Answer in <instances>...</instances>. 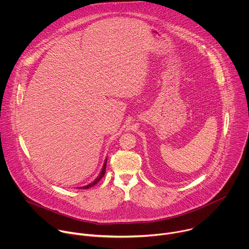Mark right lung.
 Listing matches in <instances>:
<instances>
[{
  "mask_svg": "<svg viewBox=\"0 0 249 249\" xmlns=\"http://www.w3.org/2000/svg\"><path fill=\"white\" fill-rule=\"evenodd\" d=\"M106 160H105V162H104V164H103V167H102V170H101V172H100V174H99V176L97 177V178L92 182V183H90V184H89V185H87V186H84V187H80V188H82V189H88V188H89V187H92L93 185H95L101 178L102 177L104 176V174H105V169H106Z\"/></svg>",
  "mask_w": 249,
  "mask_h": 249,
  "instance_id": "obj_1",
  "label": "right lung"
}]
</instances>
